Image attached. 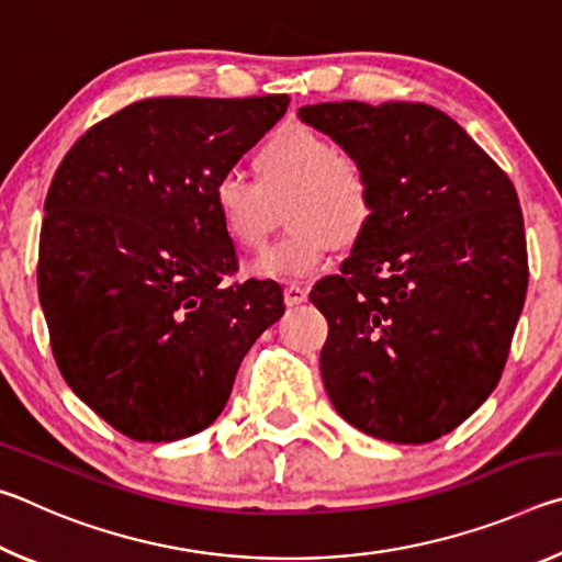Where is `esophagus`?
<instances>
[{
	"label": "esophagus",
	"mask_w": 562,
	"mask_h": 562,
	"mask_svg": "<svg viewBox=\"0 0 562 562\" xmlns=\"http://www.w3.org/2000/svg\"><path fill=\"white\" fill-rule=\"evenodd\" d=\"M304 300H307V288L300 282H290L284 284V302L290 304V307H294V304H302Z\"/></svg>",
	"instance_id": "34e87169"
}]
</instances>
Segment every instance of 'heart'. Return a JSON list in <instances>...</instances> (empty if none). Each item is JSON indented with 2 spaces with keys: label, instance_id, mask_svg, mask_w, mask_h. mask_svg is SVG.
<instances>
[{
  "label": "heart",
  "instance_id": "b5f03b06",
  "mask_svg": "<svg viewBox=\"0 0 562 562\" xmlns=\"http://www.w3.org/2000/svg\"><path fill=\"white\" fill-rule=\"evenodd\" d=\"M258 180L225 173L211 201L217 225L235 250L255 252L268 243L288 207L290 231L265 250L252 272L290 280L325 268L335 247L359 243L374 223L376 186L359 156L304 126H282L252 158Z\"/></svg>",
  "mask_w": 562,
  "mask_h": 562
}]
</instances>
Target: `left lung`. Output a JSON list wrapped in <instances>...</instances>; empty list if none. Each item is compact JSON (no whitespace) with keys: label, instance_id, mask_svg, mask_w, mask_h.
<instances>
[{"label":"left lung","instance_id":"left-lung-1","mask_svg":"<svg viewBox=\"0 0 562 562\" xmlns=\"http://www.w3.org/2000/svg\"><path fill=\"white\" fill-rule=\"evenodd\" d=\"M300 119L364 160L376 186L372 227L310 292L329 325L327 396L374 439L429 443L486 402L506 367L528 290L518 193L426 103H315Z\"/></svg>","mask_w":562,"mask_h":562}]
</instances>
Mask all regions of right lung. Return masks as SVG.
I'll use <instances>...</instances> for the list:
<instances>
[{"mask_svg": "<svg viewBox=\"0 0 562 562\" xmlns=\"http://www.w3.org/2000/svg\"><path fill=\"white\" fill-rule=\"evenodd\" d=\"M290 99H146L76 140L46 193L40 302L71 392L133 441L211 426L247 349L284 312L272 280L223 284L235 247L215 180Z\"/></svg>", "mask_w": 562, "mask_h": 562, "instance_id": "add662e5", "label": "right lung"}]
</instances>
